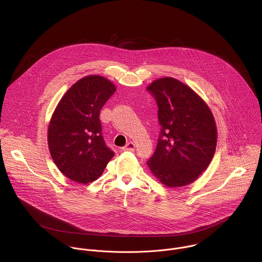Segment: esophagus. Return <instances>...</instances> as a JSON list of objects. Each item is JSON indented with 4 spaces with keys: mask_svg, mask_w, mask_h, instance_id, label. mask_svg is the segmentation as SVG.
I'll list each match as a JSON object with an SVG mask.
<instances>
[{
    "mask_svg": "<svg viewBox=\"0 0 262 262\" xmlns=\"http://www.w3.org/2000/svg\"><path fill=\"white\" fill-rule=\"evenodd\" d=\"M135 149V144H134V142H132V141H130V142H128L127 144H126V146H124L122 150H126V151H133V150Z\"/></svg>",
    "mask_w": 262,
    "mask_h": 262,
    "instance_id": "esophagus-1",
    "label": "esophagus"
}]
</instances>
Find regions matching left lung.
<instances>
[{
  "mask_svg": "<svg viewBox=\"0 0 262 262\" xmlns=\"http://www.w3.org/2000/svg\"><path fill=\"white\" fill-rule=\"evenodd\" d=\"M147 91L157 103L161 126L147 165L163 185L187 186L206 170L215 154L214 116L195 92L173 77L154 80Z\"/></svg>",
  "mask_w": 262,
  "mask_h": 262,
  "instance_id": "8db88e82",
  "label": "left lung"
}]
</instances>
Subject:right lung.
Here are the masks:
<instances>
[{
  "label": "right lung",
  "instance_id": "obj_1",
  "mask_svg": "<svg viewBox=\"0 0 262 262\" xmlns=\"http://www.w3.org/2000/svg\"><path fill=\"white\" fill-rule=\"evenodd\" d=\"M116 92L112 81L88 75L63 95L48 126V148L58 169L70 180L89 184L100 178L112 159L100 121V112Z\"/></svg>",
  "mask_w": 262,
  "mask_h": 262
}]
</instances>
